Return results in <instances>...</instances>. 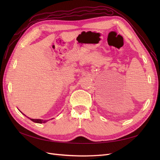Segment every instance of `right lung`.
I'll list each match as a JSON object with an SVG mask.
<instances>
[{
    "mask_svg": "<svg viewBox=\"0 0 160 160\" xmlns=\"http://www.w3.org/2000/svg\"><path fill=\"white\" fill-rule=\"evenodd\" d=\"M22 113V112H21ZM23 114V113H22ZM24 115V114H23ZM28 118V117H27ZM32 122H35V123H45V122H47L48 120H42V119H31V118H29Z\"/></svg>",
    "mask_w": 160,
    "mask_h": 160,
    "instance_id": "1",
    "label": "right lung"
}]
</instances>
